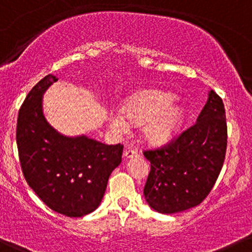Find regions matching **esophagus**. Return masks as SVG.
Here are the masks:
<instances>
[{"label":"esophagus","instance_id":"esophagus-1","mask_svg":"<svg viewBox=\"0 0 252 252\" xmlns=\"http://www.w3.org/2000/svg\"><path fill=\"white\" fill-rule=\"evenodd\" d=\"M139 154H137V152L135 151V149H126V152H124V157L126 158V159H129V158H134V157H137Z\"/></svg>","mask_w":252,"mask_h":252}]
</instances>
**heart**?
Masks as SVG:
<instances>
[{"instance_id":"heart-1","label":"heart","mask_w":252,"mask_h":252,"mask_svg":"<svg viewBox=\"0 0 252 252\" xmlns=\"http://www.w3.org/2000/svg\"><path fill=\"white\" fill-rule=\"evenodd\" d=\"M124 115L117 111L110 116V126L115 131L126 134L130 123L142 126L143 135L152 142H161L175 134L183 120V109L173 101V95L161 91L139 93L124 106Z\"/></svg>"}]
</instances>
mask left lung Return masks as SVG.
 Wrapping results in <instances>:
<instances>
[{
	"label": "left lung",
	"mask_w": 252,
	"mask_h": 252,
	"mask_svg": "<svg viewBox=\"0 0 252 252\" xmlns=\"http://www.w3.org/2000/svg\"><path fill=\"white\" fill-rule=\"evenodd\" d=\"M226 147L225 107L212 90L196 123L161 147L143 151L151 162L143 189L149 206L172 214L200 204L220 175Z\"/></svg>",
	"instance_id": "1"
}]
</instances>
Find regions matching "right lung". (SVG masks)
Masks as SVG:
<instances>
[{
  "instance_id": "add662e5",
  "label": "right lung",
  "mask_w": 252,
  "mask_h": 252,
  "mask_svg": "<svg viewBox=\"0 0 252 252\" xmlns=\"http://www.w3.org/2000/svg\"><path fill=\"white\" fill-rule=\"evenodd\" d=\"M57 77L49 74L19 110L16 145L27 184L52 211L80 218L98 208L111 172L122 161L123 146L86 136L67 137L46 122L41 95Z\"/></svg>"
}]
</instances>
